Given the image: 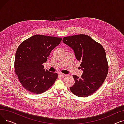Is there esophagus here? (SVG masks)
Wrapping results in <instances>:
<instances>
[{"label":"esophagus","instance_id":"1","mask_svg":"<svg viewBox=\"0 0 124 124\" xmlns=\"http://www.w3.org/2000/svg\"><path fill=\"white\" fill-rule=\"evenodd\" d=\"M59 75H60L61 77H65L66 76V74H63V73H59Z\"/></svg>","mask_w":124,"mask_h":124}]
</instances>
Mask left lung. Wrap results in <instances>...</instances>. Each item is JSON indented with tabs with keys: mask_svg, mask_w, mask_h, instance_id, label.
Masks as SVG:
<instances>
[{
	"mask_svg": "<svg viewBox=\"0 0 124 124\" xmlns=\"http://www.w3.org/2000/svg\"><path fill=\"white\" fill-rule=\"evenodd\" d=\"M64 44L72 48L83 71L81 78L73 75L74 85L71 92L79 97L93 94L105 81L108 73L106 54L102 46L86 35H76L63 39Z\"/></svg>",
	"mask_w": 124,
	"mask_h": 124,
	"instance_id": "obj_1",
	"label": "left lung"
}]
</instances>
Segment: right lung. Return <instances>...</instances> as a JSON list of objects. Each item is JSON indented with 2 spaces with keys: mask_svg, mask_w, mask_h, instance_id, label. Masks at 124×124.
<instances>
[{
  "mask_svg": "<svg viewBox=\"0 0 124 124\" xmlns=\"http://www.w3.org/2000/svg\"><path fill=\"white\" fill-rule=\"evenodd\" d=\"M61 40V38L37 35L19 46L15 56V72L26 90L40 94L53 85L58 74L45 70L43 64Z\"/></svg>",
  "mask_w": 124,
  "mask_h": 124,
  "instance_id": "1",
  "label": "right lung"
}]
</instances>
